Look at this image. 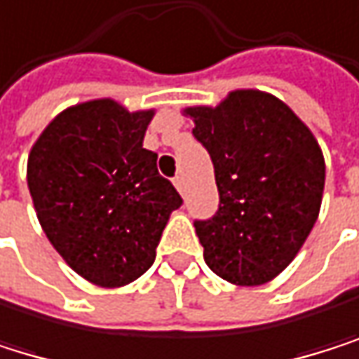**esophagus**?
Wrapping results in <instances>:
<instances>
[{
	"label": "esophagus",
	"instance_id": "esophagus-1",
	"mask_svg": "<svg viewBox=\"0 0 359 359\" xmlns=\"http://www.w3.org/2000/svg\"><path fill=\"white\" fill-rule=\"evenodd\" d=\"M173 184H175V188H177V192H180V194H184V192H186V180H184V175H177V177L173 180Z\"/></svg>",
	"mask_w": 359,
	"mask_h": 359
}]
</instances>
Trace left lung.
<instances>
[{
	"label": "left lung",
	"mask_w": 359,
	"mask_h": 359,
	"mask_svg": "<svg viewBox=\"0 0 359 359\" xmlns=\"http://www.w3.org/2000/svg\"><path fill=\"white\" fill-rule=\"evenodd\" d=\"M184 115L210 151L220 194L216 216L194 222L208 267L231 285L270 283L295 259L321 210L325 160L315 135L259 89H236Z\"/></svg>",
	"instance_id": "obj_1"
}]
</instances>
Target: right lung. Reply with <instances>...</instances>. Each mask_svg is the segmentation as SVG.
<instances>
[{"label":"right lung","mask_w":359,"mask_h":359,"mask_svg":"<svg viewBox=\"0 0 359 359\" xmlns=\"http://www.w3.org/2000/svg\"><path fill=\"white\" fill-rule=\"evenodd\" d=\"M154 109L111 98L64 109L27 158V186L42 231L92 285L115 289L143 276L182 196L143 147Z\"/></svg>","instance_id":"obj_1"}]
</instances>
